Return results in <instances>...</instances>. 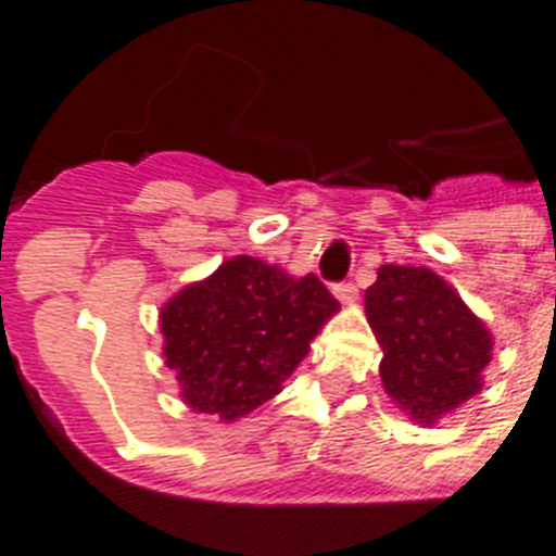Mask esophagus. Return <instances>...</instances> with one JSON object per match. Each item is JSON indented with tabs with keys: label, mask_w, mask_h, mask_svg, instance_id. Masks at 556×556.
I'll return each instance as SVG.
<instances>
[{
	"label": "esophagus",
	"mask_w": 556,
	"mask_h": 556,
	"mask_svg": "<svg viewBox=\"0 0 556 556\" xmlns=\"http://www.w3.org/2000/svg\"><path fill=\"white\" fill-rule=\"evenodd\" d=\"M333 294H337V301L339 303H345V306H353L358 298V289L353 287L351 281L348 283H333Z\"/></svg>",
	"instance_id": "34e87169"
}]
</instances>
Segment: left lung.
I'll list each match as a JSON object with an SVG mask.
<instances>
[{"instance_id":"8db88e82","label":"left lung","mask_w":556,"mask_h":556,"mask_svg":"<svg viewBox=\"0 0 556 556\" xmlns=\"http://www.w3.org/2000/svg\"><path fill=\"white\" fill-rule=\"evenodd\" d=\"M365 308L384 351L381 384L412 420L434 424L481 390L493 337L440 275L384 264Z\"/></svg>"}]
</instances>
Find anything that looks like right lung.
I'll list each match as a JSON object with an SVG mask.
<instances>
[{
    "label": "right lung",
    "instance_id": "add662e5",
    "mask_svg": "<svg viewBox=\"0 0 556 556\" xmlns=\"http://www.w3.org/2000/svg\"><path fill=\"white\" fill-rule=\"evenodd\" d=\"M333 312L337 298L317 275L292 278L236 255L161 308L166 367L189 409L233 424L281 392Z\"/></svg>",
    "mask_w": 556,
    "mask_h": 556
}]
</instances>
